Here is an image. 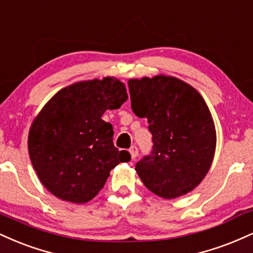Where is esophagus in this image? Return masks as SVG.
<instances>
[{
  "instance_id": "obj_1",
  "label": "esophagus",
  "mask_w": 253,
  "mask_h": 253,
  "mask_svg": "<svg viewBox=\"0 0 253 253\" xmlns=\"http://www.w3.org/2000/svg\"><path fill=\"white\" fill-rule=\"evenodd\" d=\"M129 153H130V157H132V159L134 160L136 156H138V147H136V146H132V147L129 148Z\"/></svg>"
}]
</instances>
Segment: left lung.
<instances>
[{"mask_svg":"<svg viewBox=\"0 0 253 253\" xmlns=\"http://www.w3.org/2000/svg\"><path fill=\"white\" fill-rule=\"evenodd\" d=\"M132 111L146 118L151 153L135 169L145 186L166 199L192 191L209 172L215 150V129L199 93L171 77L129 80Z\"/></svg>","mask_w":253,"mask_h":253,"instance_id":"1","label":"left lung"}]
</instances>
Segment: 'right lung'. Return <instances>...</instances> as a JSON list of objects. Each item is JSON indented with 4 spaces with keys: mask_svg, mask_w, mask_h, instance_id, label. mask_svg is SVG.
I'll return each instance as SVG.
<instances>
[{
    "mask_svg": "<svg viewBox=\"0 0 253 253\" xmlns=\"http://www.w3.org/2000/svg\"><path fill=\"white\" fill-rule=\"evenodd\" d=\"M127 97L123 82L105 78L63 88L42 108L30 127L28 150L50 193L67 202H89L123 157L130 160L128 152L114 146L113 126L101 119Z\"/></svg>",
    "mask_w": 253,
    "mask_h": 253,
    "instance_id": "obj_1",
    "label": "right lung"
}]
</instances>
